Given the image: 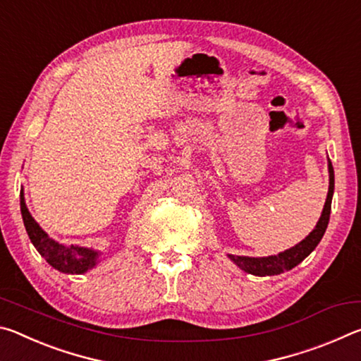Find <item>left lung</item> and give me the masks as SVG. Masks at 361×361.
<instances>
[{
  "mask_svg": "<svg viewBox=\"0 0 361 361\" xmlns=\"http://www.w3.org/2000/svg\"><path fill=\"white\" fill-rule=\"evenodd\" d=\"M328 172H329V188H328L325 207H323L319 223H317L314 231L310 232L304 240L299 242L295 247L285 250L282 253L274 255V256H264V258H250V256L228 255L231 261H234L242 271L253 274V276H258V277H264V276H279V274H282L285 271H290V269L298 266L304 258H307V256L314 252L315 247L320 243L323 234H325V231L328 228V221H329V213H331V200H333V192H334V170L329 159H328Z\"/></svg>",
  "mask_w": 361,
  "mask_h": 361,
  "instance_id": "1",
  "label": "left lung"
}]
</instances>
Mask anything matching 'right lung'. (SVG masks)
<instances>
[{
  "mask_svg": "<svg viewBox=\"0 0 361 361\" xmlns=\"http://www.w3.org/2000/svg\"><path fill=\"white\" fill-rule=\"evenodd\" d=\"M20 212L25 224L27 234L30 240L38 250V253L44 258L54 269L63 274H84L89 269L95 267L97 259L100 253L92 248L78 247V245H62V243L51 239L41 226L35 221V218L30 215V212L25 205V197L23 191L20 192Z\"/></svg>",
  "mask_w": 361,
  "mask_h": 361,
  "instance_id": "add662e5",
  "label": "right lung"
}]
</instances>
